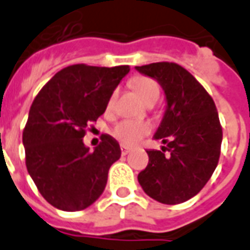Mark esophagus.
<instances>
[{
  "label": "esophagus",
  "instance_id": "1",
  "mask_svg": "<svg viewBox=\"0 0 250 250\" xmlns=\"http://www.w3.org/2000/svg\"><path fill=\"white\" fill-rule=\"evenodd\" d=\"M120 151H122V155H127L131 151V148L127 146H120Z\"/></svg>",
  "mask_w": 250,
  "mask_h": 250
}]
</instances>
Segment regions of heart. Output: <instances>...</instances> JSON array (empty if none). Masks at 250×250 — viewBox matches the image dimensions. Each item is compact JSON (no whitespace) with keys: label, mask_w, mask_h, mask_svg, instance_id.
I'll return each mask as SVG.
<instances>
[{"label":"heart","mask_w":250,"mask_h":250,"mask_svg":"<svg viewBox=\"0 0 250 250\" xmlns=\"http://www.w3.org/2000/svg\"><path fill=\"white\" fill-rule=\"evenodd\" d=\"M132 86L138 91L139 97L143 99L144 103L148 102H156L160 95L158 83L153 79L147 77H138L132 81ZM116 98V91L111 94L108 99V107L114 106ZM151 130V125L144 122L138 120H122L112 128V135L116 139L125 144H136L144 135H147Z\"/></svg>","instance_id":"obj_1"}]
</instances>
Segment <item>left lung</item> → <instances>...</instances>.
<instances>
[{"label": "left lung", "mask_w": 250, "mask_h": 250, "mask_svg": "<svg viewBox=\"0 0 250 250\" xmlns=\"http://www.w3.org/2000/svg\"><path fill=\"white\" fill-rule=\"evenodd\" d=\"M135 68L162 86L167 103L153 135L166 147L147 149L148 164L138 180L153 200L180 204L197 195L217 167L223 142L219 114L209 94L182 66L158 62Z\"/></svg>", "instance_id": "1"}]
</instances>
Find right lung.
Returning <instances> with one entry per match:
<instances>
[{"label": "right lung", "mask_w": 250, "mask_h": 250, "mask_svg": "<svg viewBox=\"0 0 250 250\" xmlns=\"http://www.w3.org/2000/svg\"><path fill=\"white\" fill-rule=\"evenodd\" d=\"M128 73L130 66L73 64L55 74L33 102L22 135L26 168L55 208L82 210L104 191L108 169L122 153L119 143L104 135L90 151L83 136Z\"/></svg>", "instance_id": "right-lung-1"}]
</instances>
